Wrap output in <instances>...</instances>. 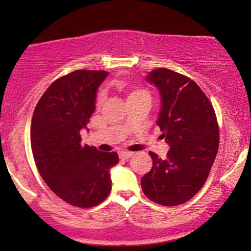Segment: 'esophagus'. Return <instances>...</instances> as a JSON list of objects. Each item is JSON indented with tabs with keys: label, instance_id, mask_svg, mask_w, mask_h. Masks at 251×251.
<instances>
[{
	"label": "esophagus",
	"instance_id": "esophagus-1",
	"mask_svg": "<svg viewBox=\"0 0 251 251\" xmlns=\"http://www.w3.org/2000/svg\"><path fill=\"white\" fill-rule=\"evenodd\" d=\"M132 155H133V153H130V152H120L119 153L120 159H122V160H128Z\"/></svg>",
	"mask_w": 251,
	"mask_h": 251
}]
</instances>
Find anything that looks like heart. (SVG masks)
I'll use <instances>...</instances> for the list:
<instances>
[{"mask_svg":"<svg viewBox=\"0 0 251 251\" xmlns=\"http://www.w3.org/2000/svg\"><path fill=\"white\" fill-rule=\"evenodd\" d=\"M145 94H149V92L143 90V89H138V88L128 89V90H126V99H132L135 97H138V96H140V95H145ZM102 98L104 97H102V94L100 92L97 97V104H100V102L102 101Z\"/></svg>","mask_w":251,"mask_h":251,"instance_id":"b5f03b06","label":"heart"}]
</instances>
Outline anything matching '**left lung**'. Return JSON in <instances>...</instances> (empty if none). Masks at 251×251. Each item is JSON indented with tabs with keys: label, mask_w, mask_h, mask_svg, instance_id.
<instances>
[{
	"label": "left lung",
	"mask_w": 251,
	"mask_h": 251,
	"mask_svg": "<svg viewBox=\"0 0 251 251\" xmlns=\"http://www.w3.org/2000/svg\"><path fill=\"white\" fill-rule=\"evenodd\" d=\"M145 80L159 90L156 125L170 149L164 160L150 153L153 167L142 188L151 201L173 207L193 198L207 180L219 146L218 123L210 100L190 77L157 68Z\"/></svg>",
	"instance_id": "1"
}]
</instances>
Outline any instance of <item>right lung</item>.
<instances>
[{"mask_svg":"<svg viewBox=\"0 0 251 251\" xmlns=\"http://www.w3.org/2000/svg\"><path fill=\"white\" fill-rule=\"evenodd\" d=\"M108 72L78 70L58 78L37 102L30 126L36 167L50 190L75 207L90 208L112 190L109 170L118 153L82 145L96 108V95Z\"/></svg>","mask_w":251,"mask_h":251,"instance_id":"add662e5","label":"right lung"}]
</instances>
